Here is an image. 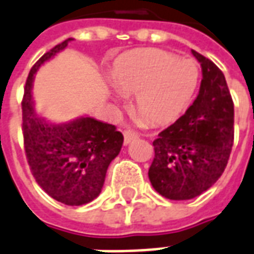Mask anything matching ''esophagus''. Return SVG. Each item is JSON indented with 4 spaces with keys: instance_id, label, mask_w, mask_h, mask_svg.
Masks as SVG:
<instances>
[{
    "instance_id": "esophagus-1",
    "label": "esophagus",
    "mask_w": 254,
    "mask_h": 254,
    "mask_svg": "<svg viewBox=\"0 0 254 254\" xmlns=\"http://www.w3.org/2000/svg\"><path fill=\"white\" fill-rule=\"evenodd\" d=\"M137 137H138V134H137V133H134V131L124 130V144L129 145L131 141L135 140Z\"/></svg>"
}]
</instances>
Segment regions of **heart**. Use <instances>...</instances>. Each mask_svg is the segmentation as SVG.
Returning <instances> with one entry per match:
<instances>
[{"label": "heart", "instance_id": "heart-1", "mask_svg": "<svg viewBox=\"0 0 254 254\" xmlns=\"http://www.w3.org/2000/svg\"><path fill=\"white\" fill-rule=\"evenodd\" d=\"M198 64L161 49H138L116 61L112 82L116 100L135 94L134 110L141 123L170 125L190 106L200 84Z\"/></svg>", "mask_w": 254, "mask_h": 254}]
</instances>
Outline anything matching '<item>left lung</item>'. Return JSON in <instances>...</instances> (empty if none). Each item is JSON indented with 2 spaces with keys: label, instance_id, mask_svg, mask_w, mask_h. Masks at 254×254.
Listing matches in <instances>:
<instances>
[{
  "label": "left lung",
  "instance_id": "left-lung-1",
  "mask_svg": "<svg viewBox=\"0 0 254 254\" xmlns=\"http://www.w3.org/2000/svg\"><path fill=\"white\" fill-rule=\"evenodd\" d=\"M202 70L200 92L184 116L156 140L149 180L169 200H190L216 183L233 145L235 109L225 75L216 64L191 50Z\"/></svg>",
  "mask_w": 254,
  "mask_h": 254
}]
</instances>
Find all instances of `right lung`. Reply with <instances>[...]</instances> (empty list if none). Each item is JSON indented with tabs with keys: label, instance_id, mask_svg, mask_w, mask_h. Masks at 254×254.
Segmentation results:
<instances>
[{
	"label": "right lung",
	"instance_id": "1",
	"mask_svg": "<svg viewBox=\"0 0 254 254\" xmlns=\"http://www.w3.org/2000/svg\"><path fill=\"white\" fill-rule=\"evenodd\" d=\"M71 40L54 46L29 71L22 100V133L28 164L37 184L58 202L80 206L101 193L108 166L119 156L124 135L114 125L92 117L52 124L34 112V74Z\"/></svg>",
	"mask_w": 254,
	"mask_h": 254
}]
</instances>
